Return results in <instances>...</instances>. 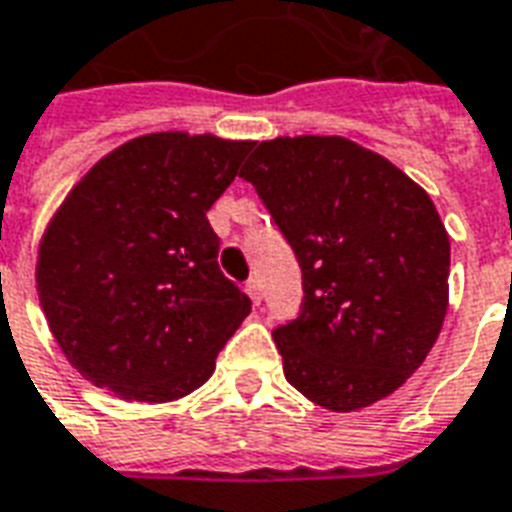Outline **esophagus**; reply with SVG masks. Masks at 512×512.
Listing matches in <instances>:
<instances>
[{"label": "esophagus", "mask_w": 512, "mask_h": 512, "mask_svg": "<svg viewBox=\"0 0 512 512\" xmlns=\"http://www.w3.org/2000/svg\"><path fill=\"white\" fill-rule=\"evenodd\" d=\"M245 291H248V297L253 299V305H259V302H261V283H259V278L245 280Z\"/></svg>", "instance_id": "34e87169"}]
</instances>
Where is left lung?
I'll use <instances>...</instances> for the list:
<instances>
[{
  "label": "left lung",
  "mask_w": 512,
  "mask_h": 512,
  "mask_svg": "<svg viewBox=\"0 0 512 512\" xmlns=\"http://www.w3.org/2000/svg\"><path fill=\"white\" fill-rule=\"evenodd\" d=\"M297 256L302 307L272 337L291 386L351 413L424 364L448 310L451 240L424 188L345 137H278L240 172Z\"/></svg>",
  "instance_id": "1"
}]
</instances>
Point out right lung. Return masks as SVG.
Segmentation results:
<instances>
[{"label": "right lung", "mask_w": 512, "mask_h": 512, "mask_svg": "<svg viewBox=\"0 0 512 512\" xmlns=\"http://www.w3.org/2000/svg\"><path fill=\"white\" fill-rule=\"evenodd\" d=\"M251 148L145 134L96 161L53 215L37 259L40 305L94 386L169 402L213 375L251 299L218 267L207 210Z\"/></svg>", "instance_id": "1"}]
</instances>
